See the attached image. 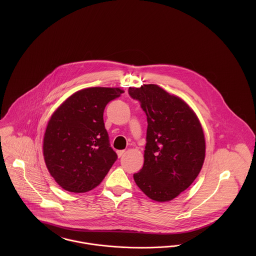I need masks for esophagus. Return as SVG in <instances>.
I'll use <instances>...</instances> for the list:
<instances>
[{
    "label": "esophagus",
    "instance_id": "obj_1",
    "mask_svg": "<svg viewBox=\"0 0 256 256\" xmlns=\"http://www.w3.org/2000/svg\"><path fill=\"white\" fill-rule=\"evenodd\" d=\"M125 154V150H117V154L119 158H121L123 154Z\"/></svg>",
    "mask_w": 256,
    "mask_h": 256
}]
</instances>
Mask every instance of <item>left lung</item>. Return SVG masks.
<instances>
[{"label": "left lung", "mask_w": 256, "mask_h": 256, "mask_svg": "<svg viewBox=\"0 0 256 256\" xmlns=\"http://www.w3.org/2000/svg\"><path fill=\"white\" fill-rule=\"evenodd\" d=\"M148 121L144 166L134 180L158 202L178 197L198 176L205 160V137L194 111L156 84L129 88Z\"/></svg>", "instance_id": "8db88e82"}]
</instances>
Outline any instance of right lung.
Segmentation results:
<instances>
[{
	"label": "right lung",
	"mask_w": 256,
	"mask_h": 256,
	"mask_svg": "<svg viewBox=\"0 0 256 256\" xmlns=\"http://www.w3.org/2000/svg\"><path fill=\"white\" fill-rule=\"evenodd\" d=\"M119 88H88L68 98L52 114L43 139L46 166L63 189L88 192L104 180L117 154L104 127L106 104Z\"/></svg>",
	"instance_id": "add662e5"
}]
</instances>
